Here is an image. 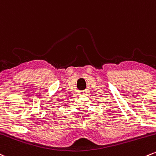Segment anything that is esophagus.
Masks as SVG:
<instances>
[{
  "label": "esophagus",
  "instance_id": "34e87169",
  "mask_svg": "<svg viewBox=\"0 0 156 156\" xmlns=\"http://www.w3.org/2000/svg\"><path fill=\"white\" fill-rule=\"evenodd\" d=\"M85 92H81V93H80V94H82V95H84V94H85Z\"/></svg>",
  "mask_w": 156,
  "mask_h": 156
}]
</instances>
